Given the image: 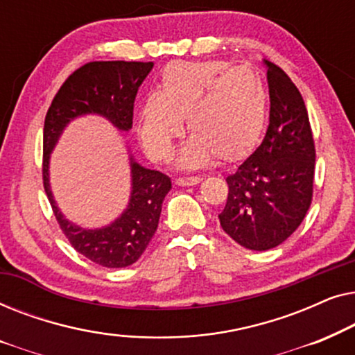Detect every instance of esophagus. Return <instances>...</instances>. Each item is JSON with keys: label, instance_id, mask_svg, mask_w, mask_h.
<instances>
[{"label": "esophagus", "instance_id": "esophagus-1", "mask_svg": "<svg viewBox=\"0 0 355 355\" xmlns=\"http://www.w3.org/2000/svg\"><path fill=\"white\" fill-rule=\"evenodd\" d=\"M200 181H202V178L192 176V178H178L174 182H176V186L186 187V186H196V184H198Z\"/></svg>", "mask_w": 355, "mask_h": 355}]
</instances>
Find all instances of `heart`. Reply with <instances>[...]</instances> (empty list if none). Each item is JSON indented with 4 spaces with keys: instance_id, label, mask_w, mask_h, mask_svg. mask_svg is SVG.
<instances>
[{
    "instance_id": "1",
    "label": "heart",
    "mask_w": 355,
    "mask_h": 355,
    "mask_svg": "<svg viewBox=\"0 0 355 355\" xmlns=\"http://www.w3.org/2000/svg\"><path fill=\"white\" fill-rule=\"evenodd\" d=\"M266 89L252 67L225 61H174L164 67L157 94L145 96L137 134L155 159L169 157L182 132L192 137L179 166L198 168L215 157L236 162L255 148L266 119Z\"/></svg>"
}]
</instances>
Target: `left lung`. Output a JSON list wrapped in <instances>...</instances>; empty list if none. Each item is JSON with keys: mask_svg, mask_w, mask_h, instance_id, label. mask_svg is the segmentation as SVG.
I'll list each match as a JSON object with an SVG mask.
<instances>
[{"mask_svg": "<svg viewBox=\"0 0 355 355\" xmlns=\"http://www.w3.org/2000/svg\"><path fill=\"white\" fill-rule=\"evenodd\" d=\"M270 124L260 147L226 178L227 200L218 218L237 244L268 250L297 230L312 203L315 145L302 95L288 74L265 61Z\"/></svg>", "mask_w": 355, "mask_h": 355, "instance_id": "1", "label": "left lung"}]
</instances>
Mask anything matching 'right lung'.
I'll return each mask as SVG.
<instances>
[{"mask_svg": "<svg viewBox=\"0 0 355 355\" xmlns=\"http://www.w3.org/2000/svg\"><path fill=\"white\" fill-rule=\"evenodd\" d=\"M153 62L94 61L67 77L51 101L43 128V186L53 211L71 245L87 259L106 268L135 263L158 227L171 179L144 168L129 155L130 196L128 207L113 223L87 230L67 220L56 205L50 186V157L66 125L76 118L96 114L121 132L132 128L134 100Z\"/></svg>", "mask_w": 355, "mask_h": 355, "instance_id": "right-lung-1", "label": "right lung"}]
</instances>
